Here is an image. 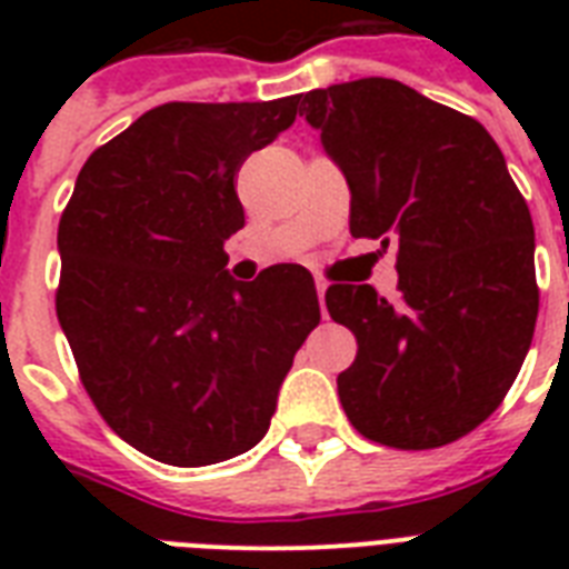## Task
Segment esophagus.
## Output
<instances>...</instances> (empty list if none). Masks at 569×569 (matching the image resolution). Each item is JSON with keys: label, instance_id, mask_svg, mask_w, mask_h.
<instances>
[{"label": "esophagus", "instance_id": "obj_1", "mask_svg": "<svg viewBox=\"0 0 569 569\" xmlns=\"http://www.w3.org/2000/svg\"><path fill=\"white\" fill-rule=\"evenodd\" d=\"M316 292H319V298L325 301V292H328V283L325 280H316Z\"/></svg>", "mask_w": 569, "mask_h": 569}]
</instances>
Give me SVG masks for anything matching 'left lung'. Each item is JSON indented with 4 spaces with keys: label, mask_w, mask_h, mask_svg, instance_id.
Masks as SVG:
<instances>
[{
    "label": "left lung",
    "mask_w": 569,
    "mask_h": 569,
    "mask_svg": "<svg viewBox=\"0 0 569 569\" xmlns=\"http://www.w3.org/2000/svg\"><path fill=\"white\" fill-rule=\"evenodd\" d=\"M303 114L351 189V236L398 241V289L330 286V319L357 337L337 378L357 431L437 449L502 405L538 321L535 223L478 120L396 79L303 93Z\"/></svg>",
    "instance_id": "8db88e82"
}]
</instances>
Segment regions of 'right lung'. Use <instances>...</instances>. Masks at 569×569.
<instances>
[{
    "instance_id": "obj_1",
    "label": "right lung",
    "mask_w": 569,
    "mask_h": 569,
    "mask_svg": "<svg viewBox=\"0 0 569 569\" xmlns=\"http://www.w3.org/2000/svg\"><path fill=\"white\" fill-rule=\"evenodd\" d=\"M298 97L164 102L93 150L58 223L56 310L111 431L171 467L253 449L319 325L303 266L239 283L236 173L295 123Z\"/></svg>"
}]
</instances>
